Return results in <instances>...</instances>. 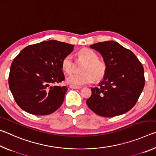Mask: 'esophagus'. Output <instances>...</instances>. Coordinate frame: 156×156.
I'll return each instance as SVG.
<instances>
[{"label":"esophagus","instance_id":"obj_1","mask_svg":"<svg viewBox=\"0 0 156 156\" xmlns=\"http://www.w3.org/2000/svg\"><path fill=\"white\" fill-rule=\"evenodd\" d=\"M70 88L72 89H80L81 87L80 86H75V85H70Z\"/></svg>","mask_w":156,"mask_h":156}]
</instances>
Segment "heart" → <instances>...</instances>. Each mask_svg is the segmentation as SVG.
Wrapping results in <instances>:
<instances>
[{
    "label": "heart",
    "instance_id": "1",
    "mask_svg": "<svg viewBox=\"0 0 156 156\" xmlns=\"http://www.w3.org/2000/svg\"><path fill=\"white\" fill-rule=\"evenodd\" d=\"M80 62H84L81 68L80 74H73L67 78V82L72 85L81 86L99 82L105 77L107 72V64L103 60L99 59L98 56L93 50L87 48L80 49L78 53ZM62 69L67 73H72L74 70V61L72 55L69 54L63 58Z\"/></svg>",
    "mask_w": 156,
    "mask_h": 156
}]
</instances>
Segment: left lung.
I'll return each mask as SVG.
<instances>
[{"mask_svg": "<svg viewBox=\"0 0 156 156\" xmlns=\"http://www.w3.org/2000/svg\"><path fill=\"white\" fill-rule=\"evenodd\" d=\"M90 47L101 54L107 69L98 87L91 88L87 105L103 117H114L129 112L144 87L142 63L133 52L115 41L101 42Z\"/></svg>", "mask_w": 156, "mask_h": 156, "instance_id": "1", "label": "left lung"}]
</instances>
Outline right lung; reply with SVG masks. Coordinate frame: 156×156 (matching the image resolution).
Here are the masks:
<instances>
[{
  "instance_id": "1",
  "label": "right lung",
  "mask_w": 156,
  "mask_h": 156,
  "mask_svg": "<svg viewBox=\"0 0 156 156\" xmlns=\"http://www.w3.org/2000/svg\"><path fill=\"white\" fill-rule=\"evenodd\" d=\"M73 49L72 44L51 40L31 44L18 54L12 63L8 83L21 109L43 115L61 106L67 87L54 84L65 80L62 60Z\"/></svg>"
}]
</instances>
